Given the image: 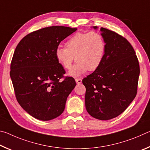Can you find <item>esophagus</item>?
<instances>
[{
    "label": "esophagus",
    "instance_id": "esophagus-1",
    "mask_svg": "<svg viewBox=\"0 0 150 150\" xmlns=\"http://www.w3.org/2000/svg\"><path fill=\"white\" fill-rule=\"evenodd\" d=\"M75 81L76 83H77V84H80V83H82V79L80 78H78V79H75Z\"/></svg>",
    "mask_w": 150,
    "mask_h": 150
}]
</instances>
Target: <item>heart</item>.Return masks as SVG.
Returning <instances> with one entry per match:
<instances>
[{"instance_id": "obj_1", "label": "heart", "mask_w": 150, "mask_h": 150, "mask_svg": "<svg viewBox=\"0 0 150 150\" xmlns=\"http://www.w3.org/2000/svg\"><path fill=\"white\" fill-rule=\"evenodd\" d=\"M106 42L100 32H77L67 40L65 47H57L55 57L65 69H71L75 57L77 63L69 72L73 77H79L89 69L99 67L105 57Z\"/></svg>"}]
</instances>
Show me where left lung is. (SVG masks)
<instances>
[{
  "label": "left lung",
  "instance_id": "1",
  "mask_svg": "<svg viewBox=\"0 0 150 150\" xmlns=\"http://www.w3.org/2000/svg\"><path fill=\"white\" fill-rule=\"evenodd\" d=\"M100 31L106 42L105 57L95 71L83 79V84L88 113L107 120L122 113L136 97L139 65L135 51L125 38L105 28Z\"/></svg>",
  "mask_w": 150,
  "mask_h": 150
}]
</instances>
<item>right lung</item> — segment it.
Returning a JSON list of instances; mask_svg holds the SVG:
<instances>
[{"mask_svg":"<svg viewBox=\"0 0 150 150\" xmlns=\"http://www.w3.org/2000/svg\"><path fill=\"white\" fill-rule=\"evenodd\" d=\"M77 30L44 28L26 35L15 49L10 71L15 95L22 108L35 118L50 120L64 110L76 83L71 77L60 81L65 71L55 53L60 42Z\"/></svg>","mask_w":150,"mask_h":150,"instance_id":"add662e5","label":"right lung"}]
</instances>
